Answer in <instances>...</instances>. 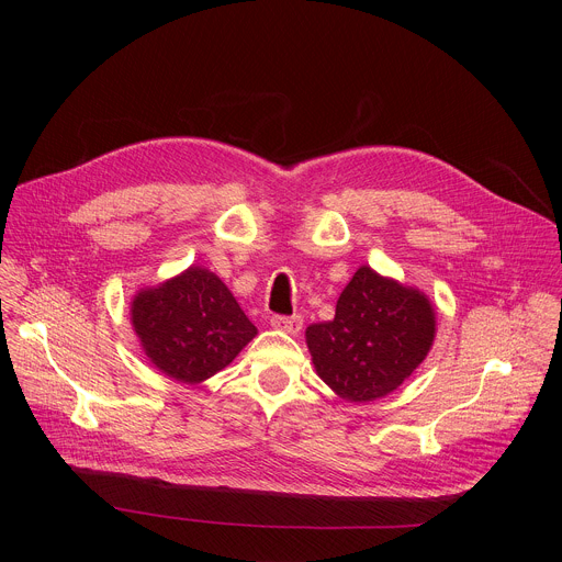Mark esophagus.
Returning <instances> with one entry per match:
<instances>
[{
	"mask_svg": "<svg viewBox=\"0 0 562 562\" xmlns=\"http://www.w3.org/2000/svg\"><path fill=\"white\" fill-rule=\"evenodd\" d=\"M302 323H304L302 315H273V317H271V327L278 329V331H284V334H289V336L300 334Z\"/></svg>",
	"mask_w": 562,
	"mask_h": 562,
	"instance_id": "1",
	"label": "esophagus"
}]
</instances>
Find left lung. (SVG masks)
Masks as SVG:
<instances>
[{
	"label": "left lung",
	"mask_w": 562,
	"mask_h": 562,
	"mask_svg": "<svg viewBox=\"0 0 562 562\" xmlns=\"http://www.w3.org/2000/svg\"><path fill=\"white\" fill-rule=\"evenodd\" d=\"M306 347L329 389L349 403L393 393L436 340V308L418 286L362 265L342 289L336 317L308 325Z\"/></svg>",
	"instance_id": "8db88e82"
}]
</instances>
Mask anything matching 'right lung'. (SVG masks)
<instances>
[{
	"mask_svg": "<svg viewBox=\"0 0 562 562\" xmlns=\"http://www.w3.org/2000/svg\"><path fill=\"white\" fill-rule=\"evenodd\" d=\"M131 327L157 371L191 386L231 364L258 336L228 286L198 265L142 286L131 300Z\"/></svg>",
	"mask_w": 562,
	"mask_h": 562,
	"instance_id": "right-lung-1",
	"label": "right lung"
}]
</instances>
